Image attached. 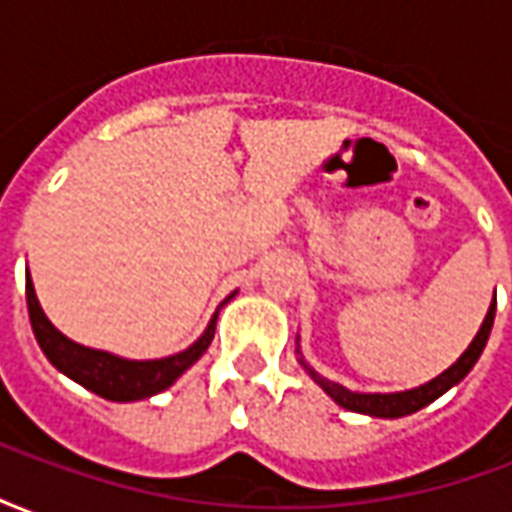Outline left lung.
<instances>
[{
    "label": "left lung",
    "instance_id": "8db88e82",
    "mask_svg": "<svg viewBox=\"0 0 512 512\" xmlns=\"http://www.w3.org/2000/svg\"><path fill=\"white\" fill-rule=\"evenodd\" d=\"M494 312H496V301L491 304V310L485 315L483 326H480V332L472 340V345L463 351V356L450 367V370H444L439 378H433L430 384L417 386V389H411V392H395V395H359V392H351V389H345L340 384H332V381H326L321 378L315 370H310L312 381H318L323 386V392L332 397L334 403H340L348 411H359V414H370V417H406V414H414L419 408H425L428 403H433L436 397H441L450 386H455L461 381L469 370L474 367V362L480 359L483 354L485 343H488V334H491V326H494Z\"/></svg>",
    "mask_w": 512,
    "mask_h": 512
}]
</instances>
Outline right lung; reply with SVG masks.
I'll list each match as a JSON object with an SVG mask.
<instances>
[{
  "label": "right lung",
  "mask_w": 512,
  "mask_h": 512,
  "mask_svg": "<svg viewBox=\"0 0 512 512\" xmlns=\"http://www.w3.org/2000/svg\"><path fill=\"white\" fill-rule=\"evenodd\" d=\"M27 310H29V323H32V332L38 340L40 351L49 356V362L57 370H62L65 376L79 381L87 386L95 395L106 397V400H117V403H126V400H142V397L156 395L164 392L167 386L175 384V378L183 376L197 359H200L216 332V315L208 323V329L202 334L197 343L180 351L167 359H153V362H128L120 356L106 354V351H93V348H84V345L73 343L65 334H60L51 321L43 315L32 288V279L27 274Z\"/></svg>",
  "instance_id": "right-lung-1"
}]
</instances>
